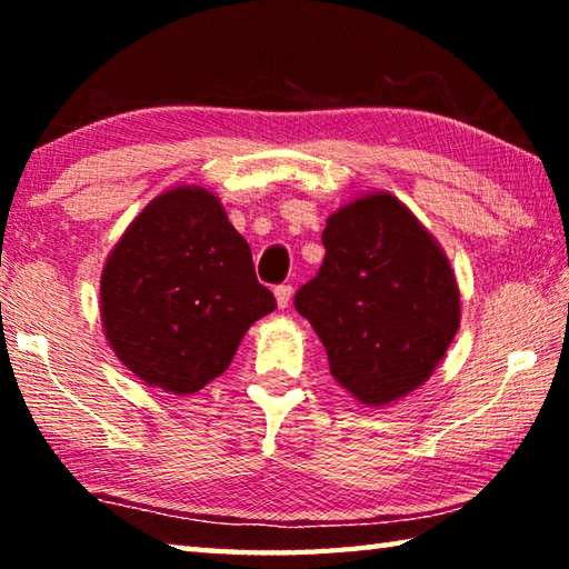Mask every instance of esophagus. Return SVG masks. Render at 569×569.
<instances>
[{
	"label": "esophagus",
	"instance_id": "obj_1",
	"mask_svg": "<svg viewBox=\"0 0 569 569\" xmlns=\"http://www.w3.org/2000/svg\"><path fill=\"white\" fill-rule=\"evenodd\" d=\"M291 296H293V286L291 283H281L276 286V301L281 308H286L288 303H291Z\"/></svg>",
	"mask_w": 569,
	"mask_h": 569
}]
</instances>
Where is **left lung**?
<instances>
[{
    "instance_id": "left-lung-1",
    "label": "left lung",
    "mask_w": 569,
    "mask_h": 569,
    "mask_svg": "<svg viewBox=\"0 0 569 569\" xmlns=\"http://www.w3.org/2000/svg\"><path fill=\"white\" fill-rule=\"evenodd\" d=\"M323 263L296 291L333 379L361 403L421 387L459 329V288L447 256L389 192L326 220Z\"/></svg>"
}]
</instances>
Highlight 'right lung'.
Returning <instances> with one entry per match:
<instances>
[{
  "label": "right lung",
  "mask_w": 569,
  "mask_h": 569,
  "mask_svg": "<svg viewBox=\"0 0 569 569\" xmlns=\"http://www.w3.org/2000/svg\"><path fill=\"white\" fill-rule=\"evenodd\" d=\"M100 296L118 359L172 393L220 377L248 326L276 308L243 236L203 188L170 190L132 220L104 263Z\"/></svg>",
  "instance_id": "add662e5"
}]
</instances>
